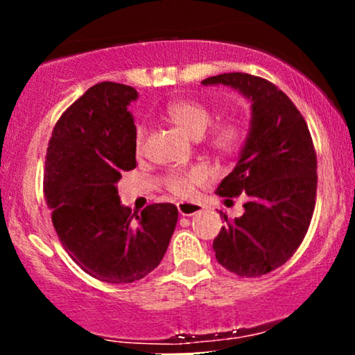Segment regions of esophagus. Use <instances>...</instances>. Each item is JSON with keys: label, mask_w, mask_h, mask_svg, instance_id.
Listing matches in <instances>:
<instances>
[{"label": "esophagus", "mask_w": 355, "mask_h": 355, "mask_svg": "<svg viewBox=\"0 0 355 355\" xmlns=\"http://www.w3.org/2000/svg\"><path fill=\"white\" fill-rule=\"evenodd\" d=\"M178 211H180L182 217H191L195 214H200L202 207L197 203H189V202H180L178 203Z\"/></svg>", "instance_id": "1"}]
</instances>
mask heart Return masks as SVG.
<instances>
[{
  "label": "heart",
  "instance_id": "heart-1",
  "mask_svg": "<svg viewBox=\"0 0 355 355\" xmlns=\"http://www.w3.org/2000/svg\"><path fill=\"white\" fill-rule=\"evenodd\" d=\"M166 120L185 132L191 138H200L214 121V110L209 105L197 100H177L166 107ZM245 137V126L237 118H227L218 121L203 137L205 144L218 153H230L237 150ZM146 145V128L140 125L135 132V152L141 155ZM209 180L207 170L202 166H191L187 170L172 172L166 177L165 185L173 195L189 198L195 193L197 187H202Z\"/></svg>",
  "mask_w": 355,
  "mask_h": 355
}]
</instances>
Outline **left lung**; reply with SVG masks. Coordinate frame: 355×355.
Masks as SVG:
<instances>
[{
  "instance_id": "8db88e82",
  "label": "left lung",
  "mask_w": 355,
  "mask_h": 355,
  "mask_svg": "<svg viewBox=\"0 0 355 355\" xmlns=\"http://www.w3.org/2000/svg\"><path fill=\"white\" fill-rule=\"evenodd\" d=\"M237 88L252 101V121L239 164L217 193H243V215L214 240L218 263L239 277H262L284 266L307 234L315 209L317 155L302 113L274 83L248 73L202 81Z\"/></svg>"
}]
</instances>
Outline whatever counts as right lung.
I'll list each match as a JSON object with an SVG mask.
<instances>
[{"mask_svg":"<svg viewBox=\"0 0 355 355\" xmlns=\"http://www.w3.org/2000/svg\"><path fill=\"white\" fill-rule=\"evenodd\" d=\"M137 96L113 81L88 88L56 121L44 162V200L61 245L81 270L108 284L148 275L178 220L173 203L141 214L120 203L116 182L137 166V126L126 110Z\"/></svg>","mask_w":355,"mask_h":355,"instance_id":"add662e5","label":"right lung"}]
</instances>
